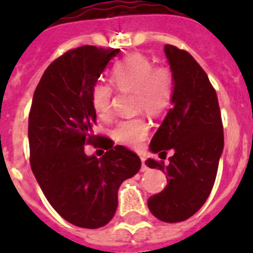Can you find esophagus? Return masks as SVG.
I'll list each match as a JSON object with an SVG mask.
<instances>
[{
  "label": "esophagus",
  "mask_w": 253,
  "mask_h": 253,
  "mask_svg": "<svg viewBox=\"0 0 253 253\" xmlns=\"http://www.w3.org/2000/svg\"><path fill=\"white\" fill-rule=\"evenodd\" d=\"M140 160H142V172H146V170H148V167L146 166V158L140 156Z\"/></svg>",
  "instance_id": "1"
}]
</instances>
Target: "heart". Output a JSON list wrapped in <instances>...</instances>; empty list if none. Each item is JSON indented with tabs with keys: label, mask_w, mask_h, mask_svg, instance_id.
Instances as JSON below:
<instances>
[{
	"label": "heart",
	"mask_w": 253,
	"mask_h": 253,
	"mask_svg": "<svg viewBox=\"0 0 253 253\" xmlns=\"http://www.w3.org/2000/svg\"><path fill=\"white\" fill-rule=\"evenodd\" d=\"M111 81L118 90H132L136 110H144L156 117L167 110L173 97V75L166 65H154L148 57L131 55L114 65ZM113 87L97 83L91 89V105L99 117L110 114ZM148 123L144 118L126 119L117 126L114 138L127 147H138L148 135Z\"/></svg>",
	"instance_id": "b5f03b06"
}]
</instances>
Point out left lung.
Wrapping results in <instances>:
<instances>
[{
  "instance_id": "1",
  "label": "left lung",
  "mask_w": 253,
  "mask_h": 253,
  "mask_svg": "<svg viewBox=\"0 0 253 253\" xmlns=\"http://www.w3.org/2000/svg\"><path fill=\"white\" fill-rule=\"evenodd\" d=\"M173 75L172 109L151 140L159 156L172 150L169 164L148 159L146 166L167 174L164 190L148 198V209L167 223L182 222L206 202L223 152V126L218 97L208 75L184 49L166 44Z\"/></svg>"
}]
</instances>
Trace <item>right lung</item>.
<instances>
[{
  "instance_id": "right-lung-1",
  "label": "right lung",
  "mask_w": 253,
  "mask_h": 253,
  "mask_svg": "<svg viewBox=\"0 0 253 253\" xmlns=\"http://www.w3.org/2000/svg\"><path fill=\"white\" fill-rule=\"evenodd\" d=\"M119 48L84 45L45 69L29 115L30 164L42 192L69 223L83 228L107 224L118 208V189L139 172L142 162L123 146L102 140L101 159L85 154L94 144L91 89Z\"/></svg>"
}]
</instances>
